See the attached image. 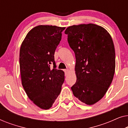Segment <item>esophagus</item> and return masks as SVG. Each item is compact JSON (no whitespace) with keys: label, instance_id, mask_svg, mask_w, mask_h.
<instances>
[{"label":"esophagus","instance_id":"34e87169","mask_svg":"<svg viewBox=\"0 0 128 128\" xmlns=\"http://www.w3.org/2000/svg\"><path fill=\"white\" fill-rule=\"evenodd\" d=\"M64 72H65V75L66 76H67L68 73L69 72V69H65L64 70Z\"/></svg>","mask_w":128,"mask_h":128}]
</instances>
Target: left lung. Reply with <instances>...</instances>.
<instances>
[{"instance_id":"obj_1","label":"left lung","mask_w":128,"mask_h":128,"mask_svg":"<svg viewBox=\"0 0 128 128\" xmlns=\"http://www.w3.org/2000/svg\"><path fill=\"white\" fill-rule=\"evenodd\" d=\"M64 33L76 56V83L73 94L91 106L105 96L115 70V52L111 36L104 28L92 23L69 26Z\"/></svg>"}]
</instances>
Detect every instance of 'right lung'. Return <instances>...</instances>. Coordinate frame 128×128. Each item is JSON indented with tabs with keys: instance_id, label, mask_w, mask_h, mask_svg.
<instances>
[{
	"instance_id": "obj_1",
	"label": "right lung",
	"mask_w": 128,
	"mask_h": 128,
	"mask_svg": "<svg viewBox=\"0 0 128 128\" xmlns=\"http://www.w3.org/2000/svg\"><path fill=\"white\" fill-rule=\"evenodd\" d=\"M64 29L56 26H36L27 33L20 47L22 86L28 97L42 110L52 107L64 80V72L55 69L54 60L55 50Z\"/></svg>"
}]
</instances>
